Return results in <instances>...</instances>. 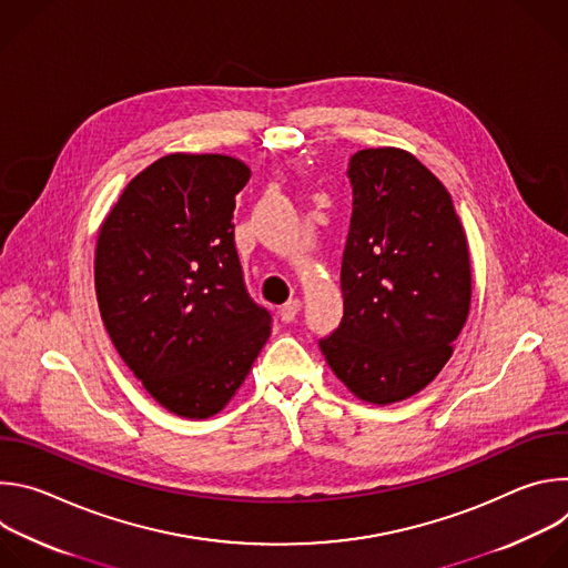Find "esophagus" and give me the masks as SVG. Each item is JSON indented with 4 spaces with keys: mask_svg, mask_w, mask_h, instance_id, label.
Wrapping results in <instances>:
<instances>
[{
    "mask_svg": "<svg viewBox=\"0 0 568 568\" xmlns=\"http://www.w3.org/2000/svg\"><path fill=\"white\" fill-rule=\"evenodd\" d=\"M298 312H301V298H296V296H294V298H290L287 303H283V305H281V310H278L281 321H285V323L294 321Z\"/></svg>",
    "mask_w": 568,
    "mask_h": 568,
    "instance_id": "1",
    "label": "esophagus"
}]
</instances>
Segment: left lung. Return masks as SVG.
<instances>
[{
	"label": "left lung",
	"mask_w": 568,
	"mask_h": 568,
	"mask_svg": "<svg viewBox=\"0 0 568 568\" xmlns=\"http://www.w3.org/2000/svg\"><path fill=\"white\" fill-rule=\"evenodd\" d=\"M348 180L344 316L318 348L351 393L390 404L452 357L471 301L467 237L447 189L407 150L355 152Z\"/></svg>",
	"instance_id": "left-lung-1"
}]
</instances>
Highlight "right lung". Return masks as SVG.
I'll use <instances>...</instances> for the list:
<instances>
[{
  "label": "right lung",
  "mask_w": 568,
  "mask_h": 568,
  "mask_svg": "<svg viewBox=\"0 0 568 568\" xmlns=\"http://www.w3.org/2000/svg\"><path fill=\"white\" fill-rule=\"evenodd\" d=\"M250 178L226 154H166L125 186L99 231L105 331L145 390L182 418L222 412L272 331L233 242L235 195Z\"/></svg>",
  "instance_id": "right-lung-1"
}]
</instances>
